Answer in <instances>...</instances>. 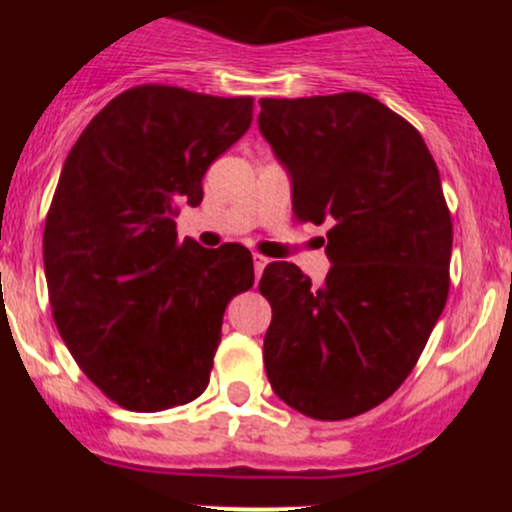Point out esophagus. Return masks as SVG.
Segmentation results:
<instances>
[{"instance_id": "obj_1", "label": "esophagus", "mask_w": 512, "mask_h": 512, "mask_svg": "<svg viewBox=\"0 0 512 512\" xmlns=\"http://www.w3.org/2000/svg\"><path fill=\"white\" fill-rule=\"evenodd\" d=\"M252 262H255V275L260 277V275H262V270H265L267 262H270V260H267L265 255H260V252H255V255H252Z\"/></svg>"}]
</instances>
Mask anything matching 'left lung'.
I'll return each mask as SVG.
<instances>
[{
  "instance_id": "left-lung-1",
  "label": "left lung",
  "mask_w": 512,
  "mask_h": 512,
  "mask_svg": "<svg viewBox=\"0 0 512 512\" xmlns=\"http://www.w3.org/2000/svg\"><path fill=\"white\" fill-rule=\"evenodd\" d=\"M260 106L294 220L332 225L319 287L292 262L265 267L267 379L309 418L366 414L404 384L446 307L453 223L436 160L406 118L359 91Z\"/></svg>"
}]
</instances>
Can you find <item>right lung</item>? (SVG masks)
I'll use <instances>...</instances> for the list:
<instances>
[{"label":"right lung","instance_id":"right-lung-1","mask_svg":"<svg viewBox=\"0 0 512 512\" xmlns=\"http://www.w3.org/2000/svg\"><path fill=\"white\" fill-rule=\"evenodd\" d=\"M252 96L165 84L118 94L61 168L44 225L56 329L79 369L128 411L173 409L210 381L223 314L255 282L247 247L175 230L203 175L252 123Z\"/></svg>","mask_w":512,"mask_h":512}]
</instances>
